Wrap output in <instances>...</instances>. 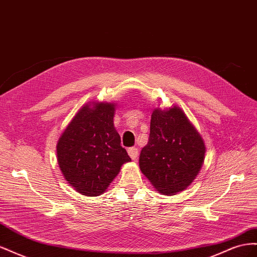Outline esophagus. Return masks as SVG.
I'll use <instances>...</instances> for the list:
<instances>
[{"label": "esophagus", "instance_id": "1", "mask_svg": "<svg viewBox=\"0 0 257 257\" xmlns=\"http://www.w3.org/2000/svg\"><path fill=\"white\" fill-rule=\"evenodd\" d=\"M127 152H128V155H130L132 160H133V161H136V160H137L138 154H139L137 148H135V147L130 148V149L127 150Z\"/></svg>", "mask_w": 257, "mask_h": 257}]
</instances>
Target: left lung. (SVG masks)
<instances>
[{"mask_svg":"<svg viewBox=\"0 0 257 257\" xmlns=\"http://www.w3.org/2000/svg\"><path fill=\"white\" fill-rule=\"evenodd\" d=\"M205 153L203 137L180 107L155 108L139 167L155 191L162 195H176L195 180Z\"/></svg>","mask_w":257,"mask_h":257,"instance_id":"8db88e82","label":"left lung"}]
</instances>
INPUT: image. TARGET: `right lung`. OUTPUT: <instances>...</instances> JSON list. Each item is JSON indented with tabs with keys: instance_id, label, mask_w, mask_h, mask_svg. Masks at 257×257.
Masks as SVG:
<instances>
[{
	"instance_id": "obj_1",
	"label": "right lung",
	"mask_w": 257,
	"mask_h": 257,
	"mask_svg": "<svg viewBox=\"0 0 257 257\" xmlns=\"http://www.w3.org/2000/svg\"><path fill=\"white\" fill-rule=\"evenodd\" d=\"M115 107V103H87L59 137V167L67 183L82 195L106 192L122 165L131 162L113 125Z\"/></svg>"
}]
</instances>
